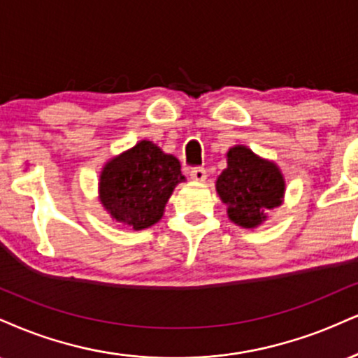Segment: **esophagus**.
Segmentation results:
<instances>
[{
    "label": "esophagus",
    "instance_id": "34e87169",
    "mask_svg": "<svg viewBox=\"0 0 358 358\" xmlns=\"http://www.w3.org/2000/svg\"><path fill=\"white\" fill-rule=\"evenodd\" d=\"M190 178L195 182H205L206 180V170L201 166H195L190 170Z\"/></svg>",
    "mask_w": 358,
    "mask_h": 358
}]
</instances>
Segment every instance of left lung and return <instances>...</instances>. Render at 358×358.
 <instances>
[{
  "label": "left lung",
  "mask_w": 358,
  "mask_h": 358,
  "mask_svg": "<svg viewBox=\"0 0 358 358\" xmlns=\"http://www.w3.org/2000/svg\"><path fill=\"white\" fill-rule=\"evenodd\" d=\"M228 166L217 180V192L236 225L253 228L266 212L282 203L285 182L277 165L258 158L247 146L228 152Z\"/></svg>",
  "instance_id": "left-lung-1"
}]
</instances>
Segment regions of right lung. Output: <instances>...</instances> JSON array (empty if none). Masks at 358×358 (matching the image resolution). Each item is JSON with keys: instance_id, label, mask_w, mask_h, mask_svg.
<instances>
[{"instance_id": "right-lung-1", "label": "right lung", "mask_w": 358, "mask_h": 358, "mask_svg": "<svg viewBox=\"0 0 358 358\" xmlns=\"http://www.w3.org/2000/svg\"><path fill=\"white\" fill-rule=\"evenodd\" d=\"M183 180L173 155L143 140L103 168L101 203L116 222L143 230L160 220L171 192Z\"/></svg>"}]
</instances>
